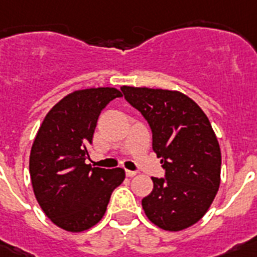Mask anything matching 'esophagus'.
<instances>
[{
    "label": "esophagus",
    "instance_id": "34e87169",
    "mask_svg": "<svg viewBox=\"0 0 257 257\" xmlns=\"http://www.w3.org/2000/svg\"><path fill=\"white\" fill-rule=\"evenodd\" d=\"M126 176L127 177H134V176H137V172H133V170H126Z\"/></svg>",
    "mask_w": 257,
    "mask_h": 257
}]
</instances>
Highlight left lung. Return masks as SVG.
<instances>
[{
	"mask_svg": "<svg viewBox=\"0 0 257 257\" xmlns=\"http://www.w3.org/2000/svg\"><path fill=\"white\" fill-rule=\"evenodd\" d=\"M120 89L150 124L153 150L165 169V178L151 177L154 188L142 200L143 210L161 229H186L204 217L220 186L221 151L209 119L178 91Z\"/></svg>",
	"mask_w": 257,
	"mask_h": 257,
	"instance_id": "obj_1",
	"label": "left lung"
}]
</instances>
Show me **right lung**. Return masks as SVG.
<instances>
[{"mask_svg": "<svg viewBox=\"0 0 257 257\" xmlns=\"http://www.w3.org/2000/svg\"><path fill=\"white\" fill-rule=\"evenodd\" d=\"M122 92L111 87L73 91L45 115L29 157L36 200L51 221L83 232L104 216L111 193L124 170L91 168L88 145L101 110Z\"/></svg>", "mask_w": 257, "mask_h": 257, "instance_id": "add662e5", "label": "right lung"}]
</instances>
